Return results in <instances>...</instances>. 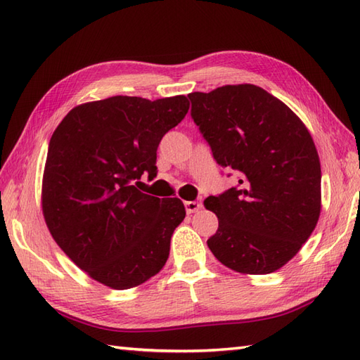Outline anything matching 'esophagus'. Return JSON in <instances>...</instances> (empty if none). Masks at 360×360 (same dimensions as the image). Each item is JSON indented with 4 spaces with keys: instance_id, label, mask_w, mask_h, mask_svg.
Masks as SVG:
<instances>
[{
    "instance_id": "esophagus-1",
    "label": "esophagus",
    "mask_w": 360,
    "mask_h": 360,
    "mask_svg": "<svg viewBox=\"0 0 360 360\" xmlns=\"http://www.w3.org/2000/svg\"><path fill=\"white\" fill-rule=\"evenodd\" d=\"M202 207V202L201 201H186V210L187 213H195Z\"/></svg>"
}]
</instances>
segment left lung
Listing matches in <instances>:
<instances>
[{
    "label": "left lung",
    "mask_w": 360,
    "mask_h": 360,
    "mask_svg": "<svg viewBox=\"0 0 360 360\" xmlns=\"http://www.w3.org/2000/svg\"><path fill=\"white\" fill-rule=\"evenodd\" d=\"M213 159L238 186L204 205L218 217L207 246L224 266L271 274L309 238L320 215L322 170L314 141L288 106L255 85L188 94Z\"/></svg>",
    "instance_id": "left-lung-1"
}]
</instances>
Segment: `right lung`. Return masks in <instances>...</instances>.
Returning a JSON list of instances; mask_svg holds the SVG:
<instances>
[{"label":"right lung","mask_w":360,"mask_h":360,"mask_svg":"<svg viewBox=\"0 0 360 360\" xmlns=\"http://www.w3.org/2000/svg\"><path fill=\"white\" fill-rule=\"evenodd\" d=\"M188 101L114 96L75 106L53 131L43 176V215L52 238L89 277L129 289L162 269L178 198L159 200L137 186L156 178V151L186 117Z\"/></svg>","instance_id":"obj_1"}]
</instances>
